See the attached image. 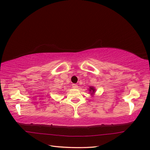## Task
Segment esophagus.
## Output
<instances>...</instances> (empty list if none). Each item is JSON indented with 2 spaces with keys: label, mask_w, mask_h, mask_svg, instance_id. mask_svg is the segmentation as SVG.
<instances>
[{
  "label": "esophagus",
  "mask_w": 150,
  "mask_h": 150,
  "mask_svg": "<svg viewBox=\"0 0 150 150\" xmlns=\"http://www.w3.org/2000/svg\"><path fill=\"white\" fill-rule=\"evenodd\" d=\"M72 86H73V88H74V89H77L78 88V86L77 84H72Z\"/></svg>",
  "instance_id": "1"
}]
</instances>
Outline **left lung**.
Here are the masks:
<instances>
[{"mask_svg":"<svg viewBox=\"0 0 150 150\" xmlns=\"http://www.w3.org/2000/svg\"><path fill=\"white\" fill-rule=\"evenodd\" d=\"M88 90H89V91H90V93L91 94V95H92V96H93V95H95V91H96V90H95V87H93V86L89 87Z\"/></svg>","mask_w":150,"mask_h":150,"instance_id":"left-lung-1","label":"left lung"}]
</instances>
